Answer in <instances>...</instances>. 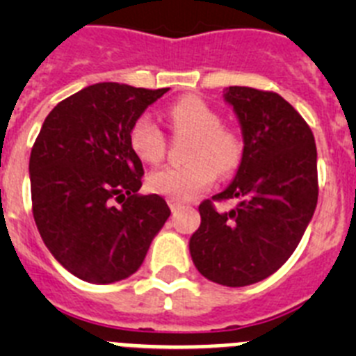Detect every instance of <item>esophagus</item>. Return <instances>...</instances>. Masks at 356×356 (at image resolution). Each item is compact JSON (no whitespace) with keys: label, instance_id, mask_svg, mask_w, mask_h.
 Listing matches in <instances>:
<instances>
[{"label":"esophagus","instance_id":"esophagus-1","mask_svg":"<svg viewBox=\"0 0 356 356\" xmlns=\"http://www.w3.org/2000/svg\"><path fill=\"white\" fill-rule=\"evenodd\" d=\"M169 209H171V212H178V210L181 209V203H180V201L169 200Z\"/></svg>","mask_w":356,"mask_h":356}]
</instances>
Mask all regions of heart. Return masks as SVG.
Returning <instances> with one entry per match:
<instances>
[{
	"instance_id": "b5f03b06",
	"label": "heart",
	"mask_w": 356,
	"mask_h": 356,
	"mask_svg": "<svg viewBox=\"0 0 356 356\" xmlns=\"http://www.w3.org/2000/svg\"><path fill=\"white\" fill-rule=\"evenodd\" d=\"M172 128L194 135L187 165H163L147 176L151 193L175 201H185L213 184L217 172L228 175L241 163L242 144L237 135L221 127V118L197 97H181L168 110ZM130 146L144 163H156L163 156V134L149 114L135 119Z\"/></svg>"
}]
</instances>
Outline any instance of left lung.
Returning <instances> with one entry per match:
<instances>
[{
  "mask_svg": "<svg viewBox=\"0 0 356 356\" xmlns=\"http://www.w3.org/2000/svg\"><path fill=\"white\" fill-rule=\"evenodd\" d=\"M222 97L244 147L234 180L213 200L237 205L217 212L203 201L188 250L207 280L244 287L278 271L300 244L317 205V151L312 130L280 94L235 85Z\"/></svg>",
  "mask_w": 356,
  "mask_h": 356,
  "instance_id": "left-lung-1",
  "label": "left lung"
}]
</instances>
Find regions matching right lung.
<instances>
[{"label": "right lung", "instance_id": "add662e5", "mask_svg": "<svg viewBox=\"0 0 356 356\" xmlns=\"http://www.w3.org/2000/svg\"><path fill=\"white\" fill-rule=\"evenodd\" d=\"M168 90L103 81L44 119L30 155L33 219L56 262L83 282L134 275L171 216L159 194H137L144 169L130 146L135 119Z\"/></svg>", "mask_w": 356, "mask_h": 356}]
</instances>
